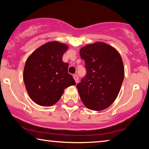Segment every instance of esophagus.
<instances>
[{
	"instance_id": "esophagus-1",
	"label": "esophagus",
	"mask_w": 149,
	"mask_h": 149,
	"mask_svg": "<svg viewBox=\"0 0 149 149\" xmlns=\"http://www.w3.org/2000/svg\"><path fill=\"white\" fill-rule=\"evenodd\" d=\"M73 77H74V79L75 82H76V83H78L79 82V77H78V75L74 74V76H73Z\"/></svg>"
}]
</instances>
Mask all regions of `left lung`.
<instances>
[{
    "label": "left lung",
    "mask_w": 149,
    "mask_h": 149,
    "mask_svg": "<svg viewBox=\"0 0 149 149\" xmlns=\"http://www.w3.org/2000/svg\"><path fill=\"white\" fill-rule=\"evenodd\" d=\"M86 75L77 85L81 101L87 109L102 111L117 98L124 78V67L119 53L103 42L83 47Z\"/></svg>",
    "instance_id": "left-lung-1"
}]
</instances>
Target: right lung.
Instances as JSON below:
<instances>
[{
    "label": "right lung",
    "mask_w": 149,
    "mask_h": 149,
    "mask_svg": "<svg viewBox=\"0 0 149 149\" xmlns=\"http://www.w3.org/2000/svg\"><path fill=\"white\" fill-rule=\"evenodd\" d=\"M68 47L58 41L42 45L26 60L24 81L30 98L42 107H51L60 99L64 89L74 85L62 56Z\"/></svg>",
    "instance_id": "add662e5"
}]
</instances>
